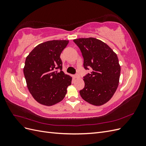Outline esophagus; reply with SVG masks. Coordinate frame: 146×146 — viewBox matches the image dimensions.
<instances>
[{
	"mask_svg": "<svg viewBox=\"0 0 146 146\" xmlns=\"http://www.w3.org/2000/svg\"><path fill=\"white\" fill-rule=\"evenodd\" d=\"M78 77H79V75L78 74H76V75H75V76H74V78H77Z\"/></svg>",
	"mask_w": 146,
	"mask_h": 146,
	"instance_id": "34e87169",
	"label": "esophagus"
}]
</instances>
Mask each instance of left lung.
<instances>
[{
  "label": "left lung",
  "instance_id": "1",
  "mask_svg": "<svg viewBox=\"0 0 146 146\" xmlns=\"http://www.w3.org/2000/svg\"><path fill=\"white\" fill-rule=\"evenodd\" d=\"M74 42L81 50L84 68L92 69L83 77L85 87L80 94L92 105H104L111 99L119 85L121 66L117 56L107 44L94 38H78Z\"/></svg>",
  "mask_w": 146,
  "mask_h": 146
}]
</instances>
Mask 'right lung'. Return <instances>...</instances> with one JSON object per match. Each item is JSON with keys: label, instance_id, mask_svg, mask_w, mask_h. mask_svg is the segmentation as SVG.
Here are the masks:
<instances>
[{"label": "right lung", "instance_id": "right-lung-1", "mask_svg": "<svg viewBox=\"0 0 146 146\" xmlns=\"http://www.w3.org/2000/svg\"><path fill=\"white\" fill-rule=\"evenodd\" d=\"M68 40L39 44L27 56L24 74L30 94L38 103L52 106L62 100L71 85L72 77L62 70L60 55ZM60 71L58 72L57 69Z\"/></svg>", "mask_w": 146, "mask_h": 146}]
</instances>
